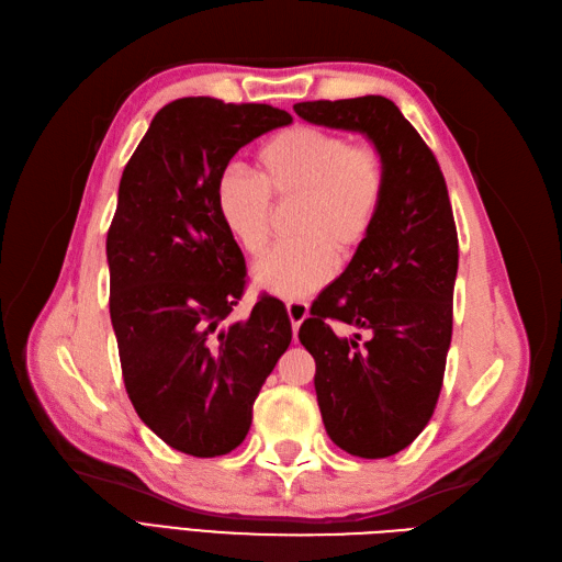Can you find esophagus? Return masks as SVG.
Returning <instances> with one entry per match:
<instances>
[{
	"mask_svg": "<svg viewBox=\"0 0 562 562\" xmlns=\"http://www.w3.org/2000/svg\"><path fill=\"white\" fill-rule=\"evenodd\" d=\"M285 312H288V318H291V326H293V333L297 337V330L302 326V321L310 316V307L304 302H288L285 304Z\"/></svg>",
	"mask_w": 562,
	"mask_h": 562,
	"instance_id": "34e87169",
	"label": "esophagus"
}]
</instances>
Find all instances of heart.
Listing matches in <instances>:
<instances>
[{
  "label": "heart",
  "instance_id": "1",
  "mask_svg": "<svg viewBox=\"0 0 562 562\" xmlns=\"http://www.w3.org/2000/svg\"><path fill=\"white\" fill-rule=\"evenodd\" d=\"M260 178L227 168L215 182V206L232 239L258 255L271 229V198L300 201V239L269 248L252 267L262 291L302 300L326 285L337 258H351L375 229L386 194V164L368 143L316 126L283 128L258 149Z\"/></svg>",
  "mask_w": 562,
  "mask_h": 562
}]
</instances>
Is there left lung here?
<instances>
[{"instance_id": "left-lung-1", "label": "left lung", "mask_w": 562, "mask_h": 562, "mask_svg": "<svg viewBox=\"0 0 562 562\" xmlns=\"http://www.w3.org/2000/svg\"><path fill=\"white\" fill-rule=\"evenodd\" d=\"M304 122L359 131L386 164L375 229L300 326L316 361V398L337 448L382 459L427 427L452 337L457 227L446 178L422 135L382 95L293 105ZM330 319L367 333L339 338Z\"/></svg>"}]
</instances>
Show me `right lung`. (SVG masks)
<instances>
[{
  "instance_id": "1",
  "label": "right lung",
  "mask_w": 562,
  "mask_h": 562,
  "mask_svg": "<svg viewBox=\"0 0 562 562\" xmlns=\"http://www.w3.org/2000/svg\"><path fill=\"white\" fill-rule=\"evenodd\" d=\"M285 110L217 98L161 108L128 159L108 232L110 318L135 413L164 443L220 457L244 443L252 403L293 339L285 307L246 285L244 252L215 206V182Z\"/></svg>"
}]
</instances>
